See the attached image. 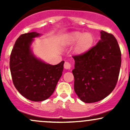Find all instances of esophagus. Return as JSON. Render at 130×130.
Wrapping results in <instances>:
<instances>
[{
  "mask_svg": "<svg viewBox=\"0 0 130 130\" xmlns=\"http://www.w3.org/2000/svg\"><path fill=\"white\" fill-rule=\"evenodd\" d=\"M71 65L69 62H65V63H64V68H65V69L70 70V68H71Z\"/></svg>",
  "mask_w": 130,
  "mask_h": 130,
  "instance_id": "34e87169",
  "label": "esophagus"
}]
</instances>
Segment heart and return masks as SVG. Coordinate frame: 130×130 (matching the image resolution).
<instances>
[{"mask_svg":"<svg viewBox=\"0 0 130 130\" xmlns=\"http://www.w3.org/2000/svg\"><path fill=\"white\" fill-rule=\"evenodd\" d=\"M94 37L90 33H82L76 32L69 35L66 40V44L73 45L74 53L77 55L85 54L90 50L94 43Z\"/></svg>","mask_w":130,"mask_h":130,"instance_id":"b5f03b06","label":"heart"}]
</instances>
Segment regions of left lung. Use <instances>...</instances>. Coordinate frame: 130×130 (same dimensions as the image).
<instances>
[{"instance_id":"left-lung-1","label":"left lung","mask_w":130,"mask_h":130,"mask_svg":"<svg viewBox=\"0 0 130 130\" xmlns=\"http://www.w3.org/2000/svg\"><path fill=\"white\" fill-rule=\"evenodd\" d=\"M101 39L89 51L73 56L74 89L79 99L87 103L97 102L112 92L121 66V52L111 34L100 31Z\"/></svg>"}]
</instances>
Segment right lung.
I'll return each instance as SVG.
<instances>
[{
  "label": "right lung",
  "instance_id": "obj_1",
  "mask_svg": "<svg viewBox=\"0 0 130 130\" xmlns=\"http://www.w3.org/2000/svg\"><path fill=\"white\" fill-rule=\"evenodd\" d=\"M42 34L32 32L18 38L11 51L10 68L13 84L23 96L33 101L47 99L62 75L64 61L57 65L46 63L34 54V38Z\"/></svg>",
  "mask_w": 130,
  "mask_h": 130
}]
</instances>
